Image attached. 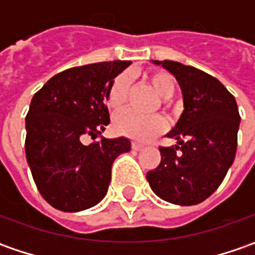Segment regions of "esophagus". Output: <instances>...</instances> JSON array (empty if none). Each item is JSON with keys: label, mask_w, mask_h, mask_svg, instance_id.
Segmentation results:
<instances>
[{"label": "esophagus", "mask_w": 255, "mask_h": 255, "mask_svg": "<svg viewBox=\"0 0 255 255\" xmlns=\"http://www.w3.org/2000/svg\"><path fill=\"white\" fill-rule=\"evenodd\" d=\"M132 149H133V150H142L143 144H140V143L133 142L132 143Z\"/></svg>", "instance_id": "esophagus-1"}]
</instances>
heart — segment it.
<instances>
[{
	"mask_svg": "<svg viewBox=\"0 0 255 255\" xmlns=\"http://www.w3.org/2000/svg\"><path fill=\"white\" fill-rule=\"evenodd\" d=\"M146 82L162 99L160 105L167 108L170 105V98L174 95L176 84L170 75L163 71H154L146 75ZM129 98V81L126 75H119L111 85L108 91V105L113 111H121ZM166 121L160 115L142 116L128 111L121 113L115 119V129L118 132L134 140H147L157 133L164 130Z\"/></svg>",
	"mask_w": 255,
	"mask_h": 255,
	"instance_id": "b5f03b06",
	"label": "heart"
}]
</instances>
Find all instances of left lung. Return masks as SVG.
Returning a JSON list of instances; mask_svg holds the SVG:
<instances>
[{
  "instance_id": "obj_1",
  "label": "left lung",
  "mask_w": 255,
  "mask_h": 255,
  "mask_svg": "<svg viewBox=\"0 0 255 255\" xmlns=\"http://www.w3.org/2000/svg\"><path fill=\"white\" fill-rule=\"evenodd\" d=\"M180 85L184 111L160 146L162 160L147 171L152 190L163 200L193 206L210 197L226 177L237 150L240 113L234 96L214 76L174 61H153Z\"/></svg>"
}]
</instances>
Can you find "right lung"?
Listing matches in <instances>:
<instances>
[{
	"mask_svg": "<svg viewBox=\"0 0 255 255\" xmlns=\"http://www.w3.org/2000/svg\"><path fill=\"white\" fill-rule=\"evenodd\" d=\"M130 61L75 66L52 76L35 93L25 118V153L41 196L61 211L86 210L108 193L111 170L121 153L130 150L126 137L88 146L109 125L106 106L113 79Z\"/></svg>",
	"mask_w": 255,
	"mask_h": 255,
	"instance_id": "add662e5",
	"label": "right lung"
}]
</instances>
